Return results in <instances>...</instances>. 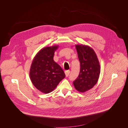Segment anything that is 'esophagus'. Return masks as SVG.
<instances>
[{"instance_id":"1","label":"esophagus","mask_w":128,"mask_h":128,"mask_svg":"<svg viewBox=\"0 0 128 128\" xmlns=\"http://www.w3.org/2000/svg\"><path fill=\"white\" fill-rule=\"evenodd\" d=\"M70 74V70H66L65 71V74H66V76L68 77Z\"/></svg>"}]
</instances>
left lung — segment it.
Segmentation results:
<instances>
[{
  "label": "left lung",
  "mask_w": 128,
  "mask_h": 128,
  "mask_svg": "<svg viewBox=\"0 0 128 128\" xmlns=\"http://www.w3.org/2000/svg\"><path fill=\"white\" fill-rule=\"evenodd\" d=\"M80 62V72L73 84L76 90L85 92L90 90L97 83L100 66L94 51L90 46L85 45H76Z\"/></svg>",
  "instance_id": "left-lung-1"
}]
</instances>
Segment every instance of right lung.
Listing matches in <instances>:
<instances>
[{"instance_id": "obj_1", "label": "right lung", "mask_w": 128, "mask_h": 128, "mask_svg": "<svg viewBox=\"0 0 128 128\" xmlns=\"http://www.w3.org/2000/svg\"><path fill=\"white\" fill-rule=\"evenodd\" d=\"M58 47L53 45L42 48L34 57L31 64L30 80L34 87L44 94L53 91L66 76L62 69L53 60Z\"/></svg>"}]
</instances>
